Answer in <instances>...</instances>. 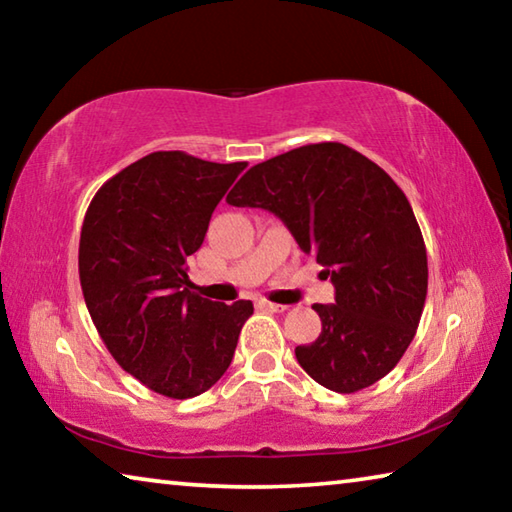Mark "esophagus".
<instances>
[{
  "mask_svg": "<svg viewBox=\"0 0 512 512\" xmlns=\"http://www.w3.org/2000/svg\"><path fill=\"white\" fill-rule=\"evenodd\" d=\"M257 307L266 309V311H275V314H282V311H287V307H284V305H275V302H268V300H257Z\"/></svg>",
  "mask_w": 512,
  "mask_h": 512,
  "instance_id": "1",
  "label": "esophagus"
}]
</instances>
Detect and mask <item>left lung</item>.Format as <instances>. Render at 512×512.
I'll return each instance as SVG.
<instances>
[{"label":"left lung","mask_w":512,"mask_h":512,"mask_svg":"<svg viewBox=\"0 0 512 512\" xmlns=\"http://www.w3.org/2000/svg\"><path fill=\"white\" fill-rule=\"evenodd\" d=\"M225 201L273 212L334 284L332 305H314L323 332L296 348L302 370L334 393L386 377L413 341L429 277L395 180L350 146L323 142L250 167Z\"/></svg>","instance_id":"8db88e82"}]
</instances>
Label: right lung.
Here are the masks:
<instances>
[{
  "mask_svg": "<svg viewBox=\"0 0 512 512\" xmlns=\"http://www.w3.org/2000/svg\"><path fill=\"white\" fill-rule=\"evenodd\" d=\"M244 169L155 151L112 176L85 212L79 277L92 323L121 368L173 400L221 379L253 314L250 300L189 291L185 266Z\"/></svg>",
  "mask_w": 512,
  "mask_h": 512,
  "instance_id": "obj_1",
  "label": "right lung"
}]
</instances>
